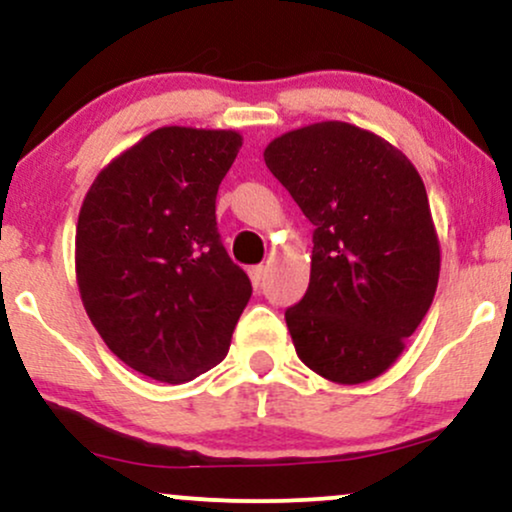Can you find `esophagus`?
I'll list each match as a JSON object with an SVG mask.
<instances>
[{"instance_id": "1", "label": "esophagus", "mask_w": 512, "mask_h": 512, "mask_svg": "<svg viewBox=\"0 0 512 512\" xmlns=\"http://www.w3.org/2000/svg\"><path fill=\"white\" fill-rule=\"evenodd\" d=\"M248 274H250L252 286H255V289H260L262 281H264V267H262V264H257V267H250Z\"/></svg>"}]
</instances>
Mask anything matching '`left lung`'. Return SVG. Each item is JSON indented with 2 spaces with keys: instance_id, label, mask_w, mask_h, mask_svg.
<instances>
[{
  "instance_id": "obj_1",
  "label": "left lung",
  "mask_w": 512,
  "mask_h": 512,
  "mask_svg": "<svg viewBox=\"0 0 512 512\" xmlns=\"http://www.w3.org/2000/svg\"><path fill=\"white\" fill-rule=\"evenodd\" d=\"M264 163L315 226L308 291L286 310L298 358L337 385L378 378L438 289L440 243L419 170L339 120L281 134Z\"/></svg>"
}]
</instances>
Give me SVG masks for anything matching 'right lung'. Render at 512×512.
<instances>
[{
    "instance_id": "1",
    "label": "right lung",
    "mask_w": 512,
    "mask_h": 512,
    "mask_svg": "<svg viewBox=\"0 0 512 512\" xmlns=\"http://www.w3.org/2000/svg\"><path fill=\"white\" fill-rule=\"evenodd\" d=\"M236 129L158 127L105 166L76 223V284L88 320L137 373L180 385L219 366L250 279L216 231V192Z\"/></svg>"
}]
</instances>
